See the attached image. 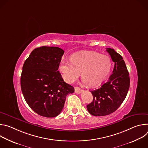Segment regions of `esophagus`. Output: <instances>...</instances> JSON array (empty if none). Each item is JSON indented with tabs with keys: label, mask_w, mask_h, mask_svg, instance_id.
Masks as SVG:
<instances>
[{
	"label": "esophagus",
	"mask_w": 148,
	"mask_h": 148,
	"mask_svg": "<svg viewBox=\"0 0 148 148\" xmlns=\"http://www.w3.org/2000/svg\"><path fill=\"white\" fill-rule=\"evenodd\" d=\"M75 92L77 94H80L82 92V90L78 87H75Z\"/></svg>",
	"instance_id": "34e87169"
}]
</instances>
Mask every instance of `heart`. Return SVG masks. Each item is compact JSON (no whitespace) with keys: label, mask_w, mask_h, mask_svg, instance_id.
<instances>
[{"label":"heart","mask_w":148,"mask_h":148,"mask_svg":"<svg viewBox=\"0 0 148 148\" xmlns=\"http://www.w3.org/2000/svg\"><path fill=\"white\" fill-rule=\"evenodd\" d=\"M111 66L108 56L94 51H83L74 54L71 60L61 61L58 69L66 82L73 83L82 73L84 82L95 87L107 78Z\"/></svg>","instance_id":"obj_1"}]
</instances>
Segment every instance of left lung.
<instances>
[{
  "label": "left lung",
  "instance_id": "8db88e82",
  "mask_svg": "<svg viewBox=\"0 0 148 148\" xmlns=\"http://www.w3.org/2000/svg\"><path fill=\"white\" fill-rule=\"evenodd\" d=\"M115 63L112 74L100 88L91 91L93 95L87 110L94 116H105L115 112L124 101L130 88L129 72L122 57L113 49H107Z\"/></svg>",
  "mask_w": 148,
  "mask_h": 148
}]
</instances>
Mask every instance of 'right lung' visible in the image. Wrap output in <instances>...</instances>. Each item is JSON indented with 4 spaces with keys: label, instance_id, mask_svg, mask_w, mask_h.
<instances>
[{
    "label": "right lung",
    "instance_id": "1",
    "mask_svg": "<svg viewBox=\"0 0 148 148\" xmlns=\"http://www.w3.org/2000/svg\"><path fill=\"white\" fill-rule=\"evenodd\" d=\"M64 53L58 47L42 46L33 50L24 62L21 89L29 106L41 116L58 115L66 96L74 92L58 71Z\"/></svg>",
    "mask_w": 148,
    "mask_h": 148
}]
</instances>
